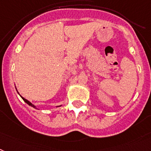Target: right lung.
<instances>
[{
    "label": "right lung",
    "mask_w": 151,
    "mask_h": 151,
    "mask_svg": "<svg viewBox=\"0 0 151 151\" xmlns=\"http://www.w3.org/2000/svg\"><path fill=\"white\" fill-rule=\"evenodd\" d=\"M17 93H18V92H17ZM20 96H21V95H20ZM21 98H22V99L24 100V101L25 103H27L28 105H30V106H31V107H34V108H36V106H35V105L33 104L30 103V101H27V100L25 99V98H24V97H21ZM60 106H61V105H60ZM60 106H58V107H60Z\"/></svg>",
    "instance_id": "obj_1"
}]
</instances>
